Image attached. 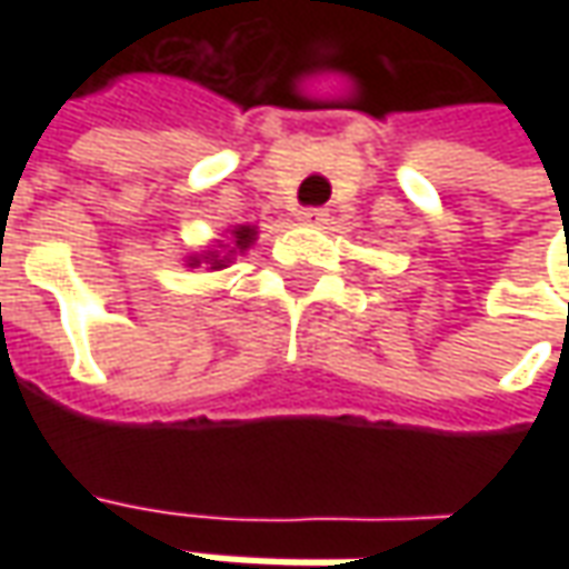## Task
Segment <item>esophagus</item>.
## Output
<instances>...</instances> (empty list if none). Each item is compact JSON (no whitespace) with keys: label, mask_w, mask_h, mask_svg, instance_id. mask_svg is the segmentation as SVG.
<instances>
[{"label":"esophagus","mask_w":569,"mask_h":569,"mask_svg":"<svg viewBox=\"0 0 569 569\" xmlns=\"http://www.w3.org/2000/svg\"><path fill=\"white\" fill-rule=\"evenodd\" d=\"M326 216H329V212L320 210V207H313V210H301V212H298V222L322 224V222H326Z\"/></svg>","instance_id":"esophagus-1"}]
</instances>
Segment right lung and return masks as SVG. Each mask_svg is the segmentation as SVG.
<instances>
[{"instance_id":"1","label":"right lung","mask_w":569,"mask_h":569,"mask_svg":"<svg viewBox=\"0 0 569 569\" xmlns=\"http://www.w3.org/2000/svg\"><path fill=\"white\" fill-rule=\"evenodd\" d=\"M256 240H259V224H231V228L224 231L222 240H216V243H210L207 249L186 256V268H200V264H207V271H222V268H228L237 256H243Z\"/></svg>"}]
</instances>
